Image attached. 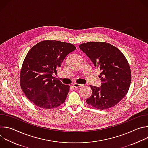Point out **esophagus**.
I'll return each mask as SVG.
<instances>
[{"label": "esophagus", "mask_w": 148, "mask_h": 148, "mask_svg": "<svg viewBox=\"0 0 148 148\" xmlns=\"http://www.w3.org/2000/svg\"><path fill=\"white\" fill-rule=\"evenodd\" d=\"M82 86H83V85H82V84H77V83L73 84V87H75V88H79V87H81Z\"/></svg>", "instance_id": "esophagus-1"}]
</instances>
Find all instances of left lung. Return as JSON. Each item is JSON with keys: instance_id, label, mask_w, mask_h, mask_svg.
<instances>
[{"instance_id": "1", "label": "left lung", "mask_w": 148, "mask_h": 148, "mask_svg": "<svg viewBox=\"0 0 148 148\" xmlns=\"http://www.w3.org/2000/svg\"><path fill=\"white\" fill-rule=\"evenodd\" d=\"M79 47L101 71L98 77L101 87L90 86L92 95L87 99V103L98 110L114 107L130 87L131 71L127 59L118 48L106 42L89 41Z\"/></svg>"}]
</instances>
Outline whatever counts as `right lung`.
I'll use <instances>...</instances> for the list:
<instances>
[{"instance_id":"add662e5","label":"right lung","mask_w":148,"mask_h":148,"mask_svg":"<svg viewBox=\"0 0 148 148\" xmlns=\"http://www.w3.org/2000/svg\"><path fill=\"white\" fill-rule=\"evenodd\" d=\"M74 45L57 40H43L29 51L20 74V85L26 97L36 106L52 109L64 103L70 90L52 74L57 73Z\"/></svg>"}]
</instances>
